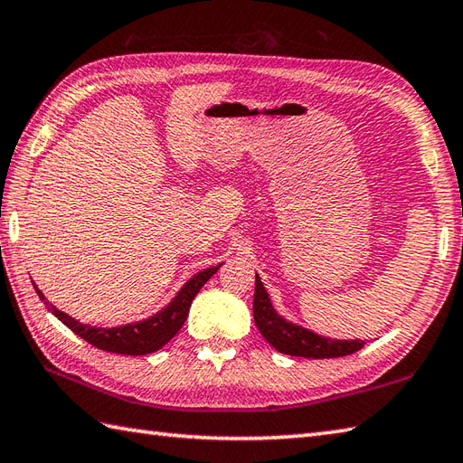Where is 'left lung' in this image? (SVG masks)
Listing matches in <instances>:
<instances>
[{
	"instance_id": "1",
	"label": "left lung",
	"mask_w": 463,
	"mask_h": 463,
	"mask_svg": "<svg viewBox=\"0 0 463 463\" xmlns=\"http://www.w3.org/2000/svg\"><path fill=\"white\" fill-rule=\"evenodd\" d=\"M254 324L260 334L272 344L279 352L287 356H302V358H338L348 356L364 348V340H332L322 338L318 334L304 330L300 326L280 318L274 312L267 290H264L260 279L254 280V300H252Z\"/></svg>"
}]
</instances>
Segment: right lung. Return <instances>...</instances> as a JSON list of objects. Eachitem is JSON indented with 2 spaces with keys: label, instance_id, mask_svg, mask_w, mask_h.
<instances>
[{
  "label": "right lung",
  "instance_id": "add662e5",
  "mask_svg": "<svg viewBox=\"0 0 463 463\" xmlns=\"http://www.w3.org/2000/svg\"><path fill=\"white\" fill-rule=\"evenodd\" d=\"M219 267L206 269L196 274V277H193L181 288V292L176 294V298L169 304V307L163 308L161 312H156L155 317L137 324H125V326H119V328H95V326H90V324H81L73 320L71 317H67L65 312L52 307V304H49L47 308L52 310L67 328H71L77 336H81L83 340L90 342L91 346L105 352H113V354H127V356H143V354H151L163 348L165 344L181 330L186 317H189V308L193 304V298L196 297V292L204 287V282L209 280L216 270H219ZM35 290H37V297L45 300L42 290L37 287Z\"/></svg>",
  "mask_w": 463,
  "mask_h": 463
}]
</instances>
